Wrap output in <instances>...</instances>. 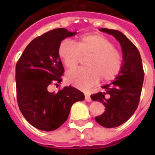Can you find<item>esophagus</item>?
Segmentation results:
<instances>
[{"label":"esophagus","instance_id":"obj_1","mask_svg":"<svg viewBox=\"0 0 155 155\" xmlns=\"http://www.w3.org/2000/svg\"><path fill=\"white\" fill-rule=\"evenodd\" d=\"M84 95H85V100H86V101H87V102H91V97H90L89 94H87V93H85V94H84Z\"/></svg>","mask_w":155,"mask_h":155}]
</instances>
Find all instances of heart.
<instances>
[{
    "mask_svg": "<svg viewBox=\"0 0 155 155\" xmlns=\"http://www.w3.org/2000/svg\"><path fill=\"white\" fill-rule=\"evenodd\" d=\"M58 55L68 70L78 66L81 57H87V68L70 71L67 80L81 89H87L101 79L113 81L123 68V56L113 42L100 33H88L79 36L74 42L64 39L58 46Z\"/></svg>",
    "mask_w": 155,
    "mask_h": 155,
    "instance_id": "heart-1",
    "label": "heart"
}]
</instances>
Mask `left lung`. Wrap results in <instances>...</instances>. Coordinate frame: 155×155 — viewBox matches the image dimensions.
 Here are the masks:
<instances>
[{
  "label": "left lung",
  "mask_w": 155,
  "mask_h": 155,
  "mask_svg": "<svg viewBox=\"0 0 155 155\" xmlns=\"http://www.w3.org/2000/svg\"><path fill=\"white\" fill-rule=\"evenodd\" d=\"M99 30L113 35L120 43L123 52V68L116 80L102 86L103 91L91 95L93 101L105 105L104 113L94 118L97 123L106 128H113L126 123L136 111L144 71L139 50L125 35L117 30L105 28Z\"/></svg>",
  "instance_id": "obj_1"
}]
</instances>
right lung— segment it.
<instances>
[{
	"instance_id": "right-lung-1",
	"label": "right lung",
	"mask_w": 155,
	"mask_h": 155,
	"mask_svg": "<svg viewBox=\"0 0 155 155\" xmlns=\"http://www.w3.org/2000/svg\"><path fill=\"white\" fill-rule=\"evenodd\" d=\"M75 35L64 28L50 30L31 41L16 64L19 109L25 120L40 130L59 128L68 120L72 105L84 98L81 91L71 86L57 93L49 91L51 85H59L64 72L59 45Z\"/></svg>"
}]
</instances>
